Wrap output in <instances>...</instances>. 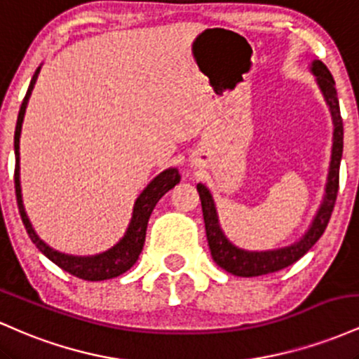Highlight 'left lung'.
<instances>
[{"instance_id": "1", "label": "left lung", "mask_w": 359, "mask_h": 359, "mask_svg": "<svg viewBox=\"0 0 359 359\" xmlns=\"http://www.w3.org/2000/svg\"><path fill=\"white\" fill-rule=\"evenodd\" d=\"M311 71L316 76L317 84L324 94V100L327 102L329 111L332 116V154H331V165H329L327 184H325V194L323 203L314 221L309 226L307 233L294 245L285 246V248L269 250V251H248L234 246L231 241L222 233L219 219H217L216 205H214L212 196L209 189L203 184H197V192L201 197V205H203V216L205 224V234H208V245L211 250L212 259L229 273L236 277H258V275H266L278 271L285 266L292 265L302 258L317 240L323 236V233L327 228V222L331 219L332 209H334L337 189H339V165L341 156H343V118L339 111V100L336 93V82L332 79L331 72L320 60H314L311 65Z\"/></svg>"}]
</instances>
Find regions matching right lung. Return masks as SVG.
Instances as JSON below:
<instances>
[{"label":"right lung","instance_id":"obj_1","mask_svg":"<svg viewBox=\"0 0 359 359\" xmlns=\"http://www.w3.org/2000/svg\"><path fill=\"white\" fill-rule=\"evenodd\" d=\"M40 67L36 69L34 77H32L30 86H28L25 100L20 108L18 119H16L15 128V192H16V203H18V211L22 216V221L25 224L30 240L35 243V246L47 257L50 262L60 266L62 270L69 271L74 277H79L82 280H89V282H100V280H108L119 277L130 270L131 266L137 263L143 250V243H145L147 236V226L150 214L154 208L162 199V196L175 187L180 182V175L177 168H167L162 174H158L147 185L145 191L138 196L137 203L133 208V216H131L130 226H128L125 236L119 240L113 248L100 255H93V257H74V255H65L60 251L50 248L43 240H40L39 234L32 228V222L28 219L27 212H25L23 201H22V187H20V133H22V123L25 116V109H27L28 100L32 96V90L39 77Z\"/></svg>","mask_w":359,"mask_h":359}]
</instances>
